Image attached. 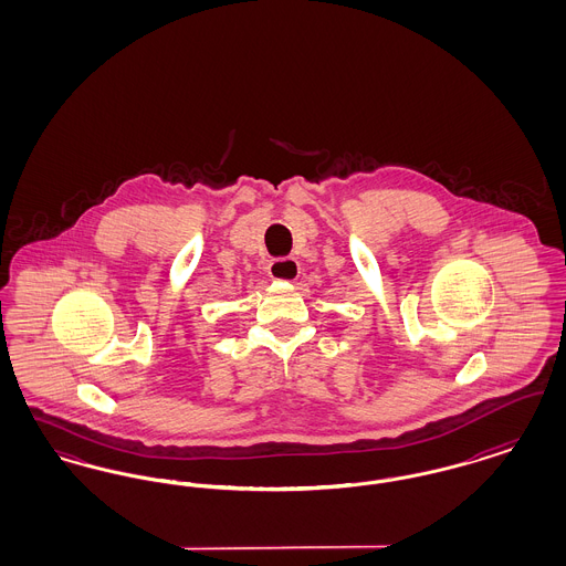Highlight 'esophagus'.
I'll list each match as a JSON object with an SVG mask.
<instances>
[{
    "instance_id": "34e87169",
    "label": "esophagus",
    "mask_w": 566,
    "mask_h": 566,
    "mask_svg": "<svg viewBox=\"0 0 566 566\" xmlns=\"http://www.w3.org/2000/svg\"><path fill=\"white\" fill-rule=\"evenodd\" d=\"M301 273V265L295 259H275L270 263V275L280 282H295Z\"/></svg>"
}]
</instances>
